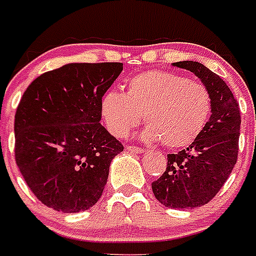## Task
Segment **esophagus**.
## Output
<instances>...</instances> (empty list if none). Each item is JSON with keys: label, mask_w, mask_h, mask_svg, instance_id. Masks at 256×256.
I'll use <instances>...</instances> for the list:
<instances>
[{"label": "esophagus", "mask_w": 256, "mask_h": 256, "mask_svg": "<svg viewBox=\"0 0 256 256\" xmlns=\"http://www.w3.org/2000/svg\"><path fill=\"white\" fill-rule=\"evenodd\" d=\"M126 150L132 152V153H142V152H144V149L138 148V146H128V148H126Z\"/></svg>", "instance_id": "1"}]
</instances>
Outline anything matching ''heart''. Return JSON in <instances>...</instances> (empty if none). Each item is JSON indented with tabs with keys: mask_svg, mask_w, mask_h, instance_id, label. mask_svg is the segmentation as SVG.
<instances>
[{
	"mask_svg": "<svg viewBox=\"0 0 256 256\" xmlns=\"http://www.w3.org/2000/svg\"><path fill=\"white\" fill-rule=\"evenodd\" d=\"M102 115L114 136H126L145 120V141H161L172 149L190 145L204 130L212 110L206 86L168 71H148L132 78L126 92L108 91Z\"/></svg>",
	"mask_w": 256,
	"mask_h": 256,
	"instance_id": "b5f03b06",
	"label": "heart"
}]
</instances>
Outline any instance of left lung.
Here are the masks:
<instances>
[{
  "label": "left lung",
  "mask_w": 256,
  "mask_h": 256,
  "mask_svg": "<svg viewBox=\"0 0 256 256\" xmlns=\"http://www.w3.org/2000/svg\"><path fill=\"white\" fill-rule=\"evenodd\" d=\"M174 67L193 72L210 94V120L189 148L168 154L166 170L152 182L156 198L168 208H198L216 196L238 160L239 103L214 72L198 62H177Z\"/></svg>",
  "instance_id": "left-lung-1"
}]
</instances>
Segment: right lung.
<instances>
[{
    "instance_id": "obj_1",
    "label": "right lung",
    "mask_w": 256,
    "mask_h": 256,
    "mask_svg": "<svg viewBox=\"0 0 256 256\" xmlns=\"http://www.w3.org/2000/svg\"><path fill=\"white\" fill-rule=\"evenodd\" d=\"M122 63H70L29 84L14 116L16 162L42 204L64 214L100 198L124 145L100 124L102 98Z\"/></svg>"
}]
</instances>
